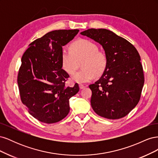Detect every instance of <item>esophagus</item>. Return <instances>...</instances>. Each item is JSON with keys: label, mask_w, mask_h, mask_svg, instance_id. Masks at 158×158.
<instances>
[{"label": "esophagus", "mask_w": 158, "mask_h": 158, "mask_svg": "<svg viewBox=\"0 0 158 158\" xmlns=\"http://www.w3.org/2000/svg\"><path fill=\"white\" fill-rule=\"evenodd\" d=\"M79 87H80V89H84L85 88V85L84 84H80Z\"/></svg>", "instance_id": "obj_1"}]
</instances>
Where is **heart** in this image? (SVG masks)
<instances>
[{
	"instance_id": "obj_1",
	"label": "heart",
	"mask_w": 158,
	"mask_h": 158,
	"mask_svg": "<svg viewBox=\"0 0 158 158\" xmlns=\"http://www.w3.org/2000/svg\"><path fill=\"white\" fill-rule=\"evenodd\" d=\"M70 50L63 49L61 54L63 69L69 74H73L78 67L79 63L83 69L74 74L72 80L82 84L92 80L95 74L99 75L107 65V57L99 51L98 46L88 40H81L71 45Z\"/></svg>"
}]
</instances>
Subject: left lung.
Instances as JSON below:
<instances>
[{"mask_svg": "<svg viewBox=\"0 0 158 158\" xmlns=\"http://www.w3.org/2000/svg\"><path fill=\"white\" fill-rule=\"evenodd\" d=\"M80 34L102 45L107 57L101 78L89 85L92 109L109 119L125 117L139 102L144 83L139 53L130 42L106 29L91 28Z\"/></svg>", "mask_w": 158, "mask_h": 158, "instance_id": "obj_1", "label": "left lung"}]
</instances>
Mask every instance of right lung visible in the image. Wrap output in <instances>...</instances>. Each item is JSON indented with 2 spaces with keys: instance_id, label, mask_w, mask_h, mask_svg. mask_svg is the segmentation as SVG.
<instances>
[{
  "instance_id": "add662e5",
  "label": "right lung",
  "mask_w": 158,
  "mask_h": 158,
  "mask_svg": "<svg viewBox=\"0 0 158 158\" xmlns=\"http://www.w3.org/2000/svg\"><path fill=\"white\" fill-rule=\"evenodd\" d=\"M79 30L52 31L30 44L22 57L18 74L21 101L31 114L51 124L69 113V99L79 91L78 84L66 87L69 77L62 69L63 47L74 39Z\"/></svg>"
}]
</instances>
